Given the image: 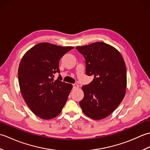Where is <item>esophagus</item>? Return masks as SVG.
Wrapping results in <instances>:
<instances>
[{
	"instance_id": "esophagus-1",
	"label": "esophagus",
	"mask_w": 150,
	"mask_h": 150,
	"mask_svg": "<svg viewBox=\"0 0 150 150\" xmlns=\"http://www.w3.org/2000/svg\"><path fill=\"white\" fill-rule=\"evenodd\" d=\"M73 88H75V89H76V88H78L79 86V84H77V83H75V84H73Z\"/></svg>"
}]
</instances>
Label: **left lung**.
I'll list each match as a JSON object with an SVG mask.
<instances>
[{
	"label": "left lung",
	"mask_w": 150,
	"mask_h": 150,
	"mask_svg": "<svg viewBox=\"0 0 150 150\" xmlns=\"http://www.w3.org/2000/svg\"><path fill=\"white\" fill-rule=\"evenodd\" d=\"M84 56L86 73L93 75L90 84L83 86V99L79 104L84 113L100 120L113 113L125 96L126 67L120 52L102 42L76 47Z\"/></svg>",
	"instance_id": "1"
}]
</instances>
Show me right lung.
Segmentation results:
<instances>
[{"label": "right lung", "instance_id": "right-lung-1", "mask_svg": "<svg viewBox=\"0 0 150 150\" xmlns=\"http://www.w3.org/2000/svg\"><path fill=\"white\" fill-rule=\"evenodd\" d=\"M71 46L62 47L42 42L37 44L24 54L18 70L19 86L22 97L33 113L48 120L61 112L73 88L62 82L59 62Z\"/></svg>", "mask_w": 150, "mask_h": 150}]
</instances>
